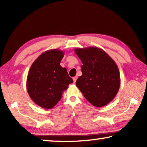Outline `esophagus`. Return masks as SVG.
I'll use <instances>...</instances> for the list:
<instances>
[{
  "mask_svg": "<svg viewBox=\"0 0 147 147\" xmlns=\"http://www.w3.org/2000/svg\"><path fill=\"white\" fill-rule=\"evenodd\" d=\"M77 78H78V77L77 76H74V77H73V81H74V83H75L76 82V80H77Z\"/></svg>",
  "mask_w": 147,
  "mask_h": 147,
  "instance_id": "obj_1",
  "label": "esophagus"
}]
</instances>
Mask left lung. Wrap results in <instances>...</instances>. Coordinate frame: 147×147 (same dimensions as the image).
I'll return each instance as SVG.
<instances>
[{
  "mask_svg": "<svg viewBox=\"0 0 147 147\" xmlns=\"http://www.w3.org/2000/svg\"><path fill=\"white\" fill-rule=\"evenodd\" d=\"M74 52L80 59L82 75L76 85L94 106H106L115 97L121 84L120 73L113 59L96 47L78 48Z\"/></svg>",
  "mask_w": 147,
  "mask_h": 147,
  "instance_id": "1",
  "label": "left lung"
}]
</instances>
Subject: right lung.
I'll list each match as a JSON object with an SVG mask.
<instances>
[{
    "mask_svg": "<svg viewBox=\"0 0 147 147\" xmlns=\"http://www.w3.org/2000/svg\"><path fill=\"white\" fill-rule=\"evenodd\" d=\"M64 52L52 49L42 53L30 68L26 88L30 97L37 105L51 109L60 100L63 91L68 88L73 79L60 61Z\"/></svg>",
    "mask_w": 147,
    "mask_h": 147,
    "instance_id": "obj_1",
    "label": "right lung"
}]
</instances>
